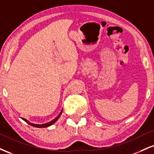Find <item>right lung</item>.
<instances>
[{
  "instance_id": "obj_1",
  "label": "right lung",
  "mask_w": 154,
  "mask_h": 154,
  "mask_svg": "<svg viewBox=\"0 0 154 154\" xmlns=\"http://www.w3.org/2000/svg\"><path fill=\"white\" fill-rule=\"evenodd\" d=\"M62 110L60 112V113H59L58 116H57V117L55 118L54 119L51 120V121L49 122V123H44V124H34V123H31L29 121H28L26 119H25V118H21V119L23 120L25 122H26L28 124H29V125H31V126H34V127H36V128H47V127H49V126H50V125H52V124L54 123L55 122H56L57 120L59 119V118L60 117V116H61V114H62Z\"/></svg>"
}]
</instances>
